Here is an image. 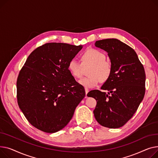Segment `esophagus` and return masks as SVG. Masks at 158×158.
Instances as JSON below:
<instances>
[{"label":"esophagus","instance_id":"34e87169","mask_svg":"<svg viewBox=\"0 0 158 158\" xmlns=\"http://www.w3.org/2000/svg\"><path fill=\"white\" fill-rule=\"evenodd\" d=\"M85 94H86V96H87V93H88L89 90V89H87V88L85 89Z\"/></svg>","mask_w":158,"mask_h":158}]
</instances>
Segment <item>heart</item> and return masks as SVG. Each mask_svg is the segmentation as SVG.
Returning a JSON list of instances; mask_svg holds the SVG:
<instances>
[{
  "instance_id": "heart-1",
  "label": "heart",
  "mask_w": 158,
  "mask_h": 158,
  "mask_svg": "<svg viewBox=\"0 0 158 158\" xmlns=\"http://www.w3.org/2000/svg\"><path fill=\"white\" fill-rule=\"evenodd\" d=\"M82 63L84 66L91 65L90 77L83 78L79 83L87 89H92L98 85L100 81H106L112 73V65L106 61L105 54L95 48H89L81 55ZM68 69L71 75L75 78L82 75V64L77 59H71L68 64Z\"/></svg>"
}]
</instances>
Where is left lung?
Instances as JSON below:
<instances>
[{"instance_id": "8db88e82", "label": "left lung", "mask_w": 158, "mask_h": 158, "mask_svg": "<svg viewBox=\"0 0 158 158\" xmlns=\"http://www.w3.org/2000/svg\"><path fill=\"white\" fill-rule=\"evenodd\" d=\"M95 46L106 51L112 73L101 89L90 91L97 105L94 115L98 123L108 128L123 126L142 101L145 91V73L135 51L117 39L97 41Z\"/></svg>"}]
</instances>
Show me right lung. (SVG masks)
<instances>
[{"mask_svg": "<svg viewBox=\"0 0 158 158\" xmlns=\"http://www.w3.org/2000/svg\"><path fill=\"white\" fill-rule=\"evenodd\" d=\"M83 48L62 43H46L28 57L18 75L17 100L33 126L46 133L60 131L72 118L85 96L84 87L68 69Z\"/></svg>", "mask_w": 158, "mask_h": 158, "instance_id": "1", "label": "right lung"}]
</instances>
